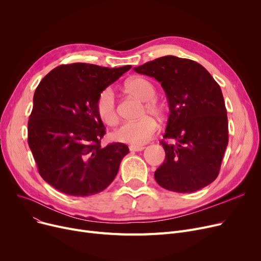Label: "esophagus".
<instances>
[{"label": "esophagus", "mask_w": 261, "mask_h": 261, "mask_svg": "<svg viewBox=\"0 0 261 261\" xmlns=\"http://www.w3.org/2000/svg\"><path fill=\"white\" fill-rule=\"evenodd\" d=\"M130 151H136V152H139V151H143V150L145 149V147H143V146H130Z\"/></svg>", "instance_id": "obj_1"}]
</instances>
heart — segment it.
I'll return each instance as SVG.
<instances>
[{
	"label": "heart",
	"mask_w": 261,
	"mask_h": 261,
	"mask_svg": "<svg viewBox=\"0 0 261 261\" xmlns=\"http://www.w3.org/2000/svg\"><path fill=\"white\" fill-rule=\"evenodd\" d=\"M125 88L127 92L135 96L142 101H145V108L142 115L152 114L162 116L164 112L163 106L154 99L156 94L154 86L149 80L143 77H134L129 79ZM96 112L99 118L108 126H115L118 121L116 109L115 93L112 88H106L96 99ZM158 130V122L150 115L144 116L138 121H128L115 130L114 139L118 142L130 145H143L152 138Z\"/></svg>",
	"instance_id": "b5f03b06"
}]
</instances>
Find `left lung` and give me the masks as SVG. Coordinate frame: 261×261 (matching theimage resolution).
Segmentation results:
<instances>
[{
    "mask_svg": "<svg viewBox=\"0 0 261 261\" xmlns=\"http://www.w3.org/2000/svg\"><path fill=\"white\" fill-rule=\"evenodd\" d=\"M155 78L166 93L169 117L162 141L165 161L154 172L160 186L194 193L216 180L228 143L223 95L212 75L196 61L165 56L134 67Z\"/></svg>",
    "mask_w": 261,
    "mask_h": 261,
    "instance_id": "obj_1",
    "label": "left lung"
}]
</instances>
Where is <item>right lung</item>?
<instances>
[{
  "label": "right lung",
  "instance_id": "obj_1",
  "mask_svg": "<svg viewBox=\"0 0 261 261\" xmlns=\"http://www.w3.org/2000/svg\"><path fill=\"white\" fill-rule=\"evenodd\" d=\"M131 65H60L40 81L29 120V145L43 180L61 193L88 197L113 182L127 145L101 147L106 128L96 112L98 94Z\"/></svg>",
  "mask_w": 261,
  "mask_h": 261
}]
</instances>
